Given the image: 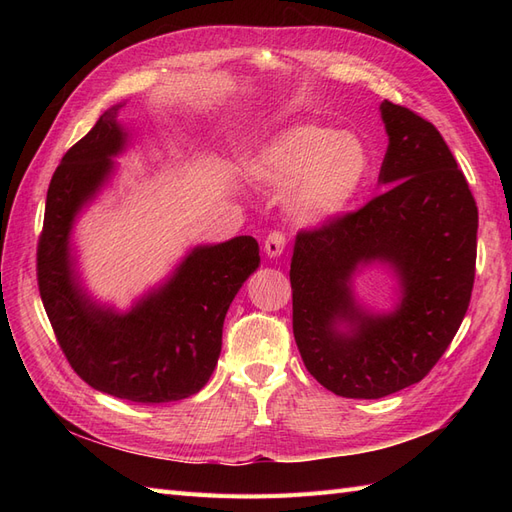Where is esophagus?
<instances>
[{
	"label": "esophagus",
	"mask_w": 512,
	"mask_h": 512,
	"mask_svg": "<svg viewBox=\"0 0 512 512\" xmlns=\"http://www.w3.org/2000/svg\"><path fill=\"white\" fill-rule=\"evenodd\" d=\"M284 250H286V237H284V232L273 230L271 235L267 237V241H265V252H267V256H269V258H277V256L284 254Z\"/></svg>",
	"instance_id": "34e87169"
}]
</instances>
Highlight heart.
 Masks as SVG:
<instances>
[{
    "instance_id": "b5f03b06",
    "label": "heart",
    "mask_w": 512,
    "mask_h": 512,
    "mask_svg": "<svg viewBox=\"0 0 512 512\" xmlns=\"http://www.w3.org/2000/svg\"><path fill=\"white\" fill-rule=\"evenodd\" d=\"M369 173L365 145L350 132L303 121L288 126L247 162V175L262 190L284 194L299 224H324L359 196Z\"/></svg>"
}]
</instances>
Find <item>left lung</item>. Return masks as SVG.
<instances>
[{
	"label": "left lung",
	"mask_w": 512,
	"mask_h": 512,
	"mask_svg": "<svg viewBox=\"0 0 512 512\" xmlns=\"http://www.w3.org/2000/svg\"><path fill=\"white\" fill-rule=\"evenodd\" d=\"M380 115L389 147L378 181L391 188L301 230L290 262L301 359L324 389L350 399H380L429 374L468 312L476 269V200L442 134L389 100ZM376 261L400 282L389 315L353 299L351 277Z\"/></svg>",
	"instance_id": "left-lung-1"
}]
</instances>
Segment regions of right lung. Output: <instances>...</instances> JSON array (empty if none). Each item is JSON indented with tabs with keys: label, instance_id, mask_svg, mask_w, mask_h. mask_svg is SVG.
<instances>
[{
	"label": "right lung",
	"instance_id": "right-lung-1",
	"mask_svg": "<svg viewBox=\"0 0 512 512\" xmlns=\"http://www.w3.org/2000/svg\"><path fill=\"white\" fill-rule=\"evenodd\" d=\"M121 106L102 113L55 170L38 241V288L59 348L89 386L136 404H166L209 382L228 307L260 256L254 237L198 245L126 314L89 297L70 254V232L128 145L117 121Z\"/></svg>",
	"mask_w": 512,
	"mask_h": 512
}]
</instances>
